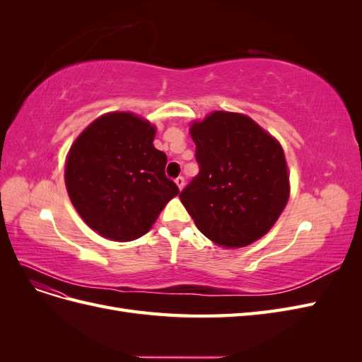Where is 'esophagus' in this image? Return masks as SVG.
Instances as JSON below:
<instances>
[{"instance_id": "1", "label": "esophagus", "mask_w": 362, "mask_h": 362, "mask_svg": "<svg viewBox=\"0 0 362 362\" xmlns=\"http://www.w3.org/2000/svg\"><path fill=\"white\" fill-rule=\"evenodd\" d=\"M175 182H177V185H178V189H180V190H182V189H184V184H185V181H184V178H182V177H178L177 180H175Z\"/></svg>"}]
</instances>
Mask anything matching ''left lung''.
I'll return each mask as SVG.
<instances>
[{
  "label": "left lung",
  "mask_w": 362,
  "mask_h": 362,
  "mask_svg": "<svg viewBox=\"0 0 362 362\" xmlns=\"http://www.w3.org/2000/svg\"><path fill=\"white\" fill-rule=\"evenodd\" d=\"M199 173L180 199L199 231L218 246L243 247L275 225L290 194L284 151L250 117L213 112L194 122Z\"/></svg>",
  "instance_id": "obj_1"
}]
</instances>
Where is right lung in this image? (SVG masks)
I'll use <instances>...</instances> for the list:
<instances>
[{
	"label": "right lung",
	"instance_id": "right-lung-1",
	"mask_svg": "<svg viewBox=\"0 0 362 362\" xmlns=\"http://www.w3.org/2000/svg\"><path fill=\"white\" fill-rule=\"evenodd\" d=\"M156 127L133 113L98 117L69 149L64 181L75 210L100 235L129 242L146 234L180 193L152 145Z\"/></svg>",
	"mask_w": 362,
	"mask_h": 362
}]
</instances>
